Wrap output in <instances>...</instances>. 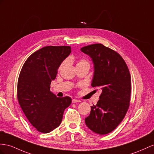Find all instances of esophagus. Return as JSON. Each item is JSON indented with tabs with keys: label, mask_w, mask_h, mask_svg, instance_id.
I'll return each instance as SVG.
<instances>
[{
	"label": "esophagus",
	"mask_w": 154,
	"mask_h": 154,
	"mask_svg": "<svg viewBox=\"0 0 154 154\" xmlns=\"http://www.w3.org/2000/svg\"><path fill=\"white\" fill-rule=\"evenodd\" d=\"M78 102H81V101L79 100H77V99H73V100H72V103H78Z\"/></svg>",
	"instance_id": "obj_1"
}]
</instances>
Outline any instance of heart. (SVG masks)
<instances>
[{
    "instance_id": "1",
    "label": "heart",
    "mask_w": 154,
    "mask_h": 154,
    "mask_svg": "<svg viewBox=\"0 0 154 154\" xmlns=\"http://www.w3.org/2000/svg\"><path fill=\"white\" fill-rule=\"evenodd\" d=\"M82 63H88V62L85 60H80L79 62H78V64H82Z\"/></svg>"
}]
</instances>
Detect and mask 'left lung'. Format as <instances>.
<instances>
[{
  "instance_id": "1",
  "label": "left lung",
  "mask_w": 154,
  "mask_h": 154,
  "mask_svg": "<svg viewBox=\"0 0 154 154\" xmlns=\"http://www.w3.org/2000/svg\"><path fill=\"white\" fill-rule=\"evenodd\" d=\"M92 58L94 75L92 86L102 92L96 105L91 106L85 124L94 133L105 135L112 131L127 112L131 96V75L120 55L101 43L82 47Z\"/></svg>"
}]
</instances>
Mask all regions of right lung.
<instances>
[{"label": "right lung", "instance_id": "right-lung-1", "mask_svg": "<svg viewBox=\"0 0 154 154\" xmlns=\"http://www.w3.org/2000/svg\"><path fill=\"white\" fill-rule=\"evenodd\" d=\"M72 52L69 46H47L32 53L21 70L17 83L19 103L30 123L47 133L60 125L68 96L58 97L50 90L61 63Z\"/></svg>", "mask_w": 154, "mask_h": 154}]
</instances>
